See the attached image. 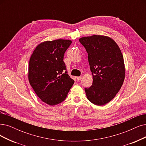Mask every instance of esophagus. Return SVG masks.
<instances>
[{
	"label": "esophagus",
	"instance_id": "1",
	"mask_svg": "<svg viewBox=\"0 0 146 146\" xmlns=\"http://www.w3.org/2000/svg\"><path fill=\"white\" fill-rule=\"evenodd\" d=\"M77 79L78 81L81 80V79H82V76H81V77H77Z\"/></svg>",
	"mask_w": 146,
	"mask_h": 146
}]
</instances>
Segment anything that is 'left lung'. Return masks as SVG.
<instances>
[{"label":"left lung","mask_w":146,"mask_h":146,"mask_svg":"<svg viewBox=\"0 0 146 146\" xmlns=\"http://www.w3.org/2000/svg\"><path fill=\"white\" fill-rule=\"evenodd\" d=\"M80 42L88 53L93 83L85 88L89 101L104 106L115 97L123 83L125 68L123 57L118 45L106 36L81 38Z\"/></svg>","instance_id":"left-lung-1"}]
</instances>
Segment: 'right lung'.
<instances>
[{"label":"right lung","mask_w":146,"mask_h":146,"mask_svg":"<svg viewBox=\"0 0 146 146\" xmlns=\"http://www.w3.org/2000/svg\"><path fill=\"white\" fill-rule=\"evenodd\" d=\"M72 41L47 40L39 44L29 60L28 77L37 96L44 102L55 106L65 100L74 83L67 74L63 56Z\"/></svg>","instance_id":"add662e5"}]
</instances>
